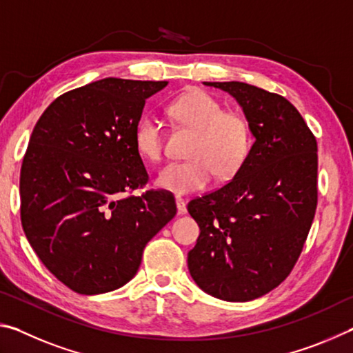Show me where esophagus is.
I'll return each mask as SVG.
<instances>
[{
  "mask_svg": "<svg viewBox=\"0 0 353 353\" xmlns=\"http://www.w3.org/2000/svg\"><path fill=\"white\" fill-rule=\"evenodd\" d=\"M176 205H177V213L179 214L187 213V202H185L182 198H176Z\"/></svg>",
  "mask_w": 353,
  "mask_h": 353,
  "instance_id": "1",
  "label": "esophagus"
}]
</instances>
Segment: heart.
Listing matches in <instances>:
<instances>
[{
    "mask_svg": "<svg viewBox=\"0 0 353 353\" xmlns=\"http://www.w3.org/2000/svg\"><path fill=\"white\" fill-rule=\"evenodd\" d=\"M174 119L196 130L188 162L165 165L155 185L166 193L183 196L205 190L214 174L235 176L246 162L252 135L248 119L236 112H224L210 93L193 88L170 104ZM135 148L146 160H159L163 151V128L157 117L145 115L135 128Z\"/></svg>",
    "mask_w": 353,
    "mask_h": 353,
    "instance_id": "heart-1",
    "label": "heart"
}]
</instances>
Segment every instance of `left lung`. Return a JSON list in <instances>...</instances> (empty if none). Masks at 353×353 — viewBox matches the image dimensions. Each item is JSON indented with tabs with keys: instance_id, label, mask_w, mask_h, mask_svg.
I'll use <instances>...</instances> for the list:
<instances>
[{
	"instance_id": "obj_1",
	"label": "left lung",
	"mask_w": 353,
	"mask_h": 353,
	"mask_svg": "<svg viewBox=\"0 0 353 353\" xmlns=\"http://www.w3.org/2000/svg\"><path fill=\"white\" fill-rule=\"evenodd\" d=\"M241 105L255 139L229 183L188 202L201 234L188 270L202 291L248 302L294 268L318 204V145L288 99L244 82H204Z\"/></svg>"
}]
</instances>
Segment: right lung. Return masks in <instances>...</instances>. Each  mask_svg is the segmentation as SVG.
Wrapping results in <instances>:
<instances>
[{"mask_svg": "<svg viewBox=\"0 0 353 353\" xmlns=\"http://www.w3.org/2000/svg\"><path fill=\"white\" fill-rule=\"evenodd\" d=\"M166 81L107 77L63 93L35 124L20 172L21 225L48 271L79 294L126 285L146 243L176 216L135 148L146 99Z\"/></svg>", "mask_w": 353, "mask_h": 353, "instance_id": "obj_1", "label": "right lung"}]
</instances>
